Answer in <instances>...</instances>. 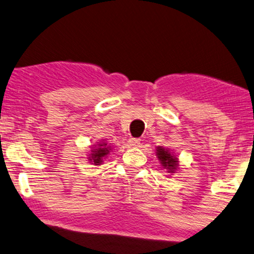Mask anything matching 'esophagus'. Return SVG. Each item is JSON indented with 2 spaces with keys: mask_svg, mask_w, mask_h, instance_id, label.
Returning a JSON list of instances; mask_svg holds the SVG:
<instances>
[{
  "mask_svg": "<svg viewBox=\"0 0 254 254\" xmlns=\"http://www.w3.org/2000/svg\"><path fill=\"white\" fill-rule=\"evenodd\" d=\"M128 143H130V146H132V147H138L140 144V139L131 138L130 140H128Z\"/></svg>",
  "mask_w": 254,
  "mask_h": 254,
  "instance_id": "34e87169",
  "label": "esophagus"
}]
</instances>
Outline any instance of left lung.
I'll return each instance as SVG.
<instances>
[{"label":"left lung","instance_id":"8db88e82","mask_svg":"<svg viewBox=\"0 0 254 254\" xmlns=\"http://www.w3.org/2000/svg\"><path fill=\"white\" fill-rule=\"evenodd\" d=\"M156 154L158 157L159 163L162 164L164 168H166L168 173H175L179 166V159L173 152L170 151V149L164 147H157Z\"/></svg>","mask_w":254,"mask_h":254}]
</instances>
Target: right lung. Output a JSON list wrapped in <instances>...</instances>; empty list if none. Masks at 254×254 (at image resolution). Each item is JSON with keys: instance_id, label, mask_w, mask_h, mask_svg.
I'll return each instance as SVG.
<instances>
[{"instance_id": "right-lung-1", "label": "right lung", "mask_w": 254, "mask_h": 254, "mask_svg": "<svg viewBox=\"0 0 254 254\" xmlns=\"http://www.w3.org/2000/svg\"><path fill=\"white\" fill-rule=\"evenodd\" d=\"M95 147L91 150L90 157H88L89 162L94 165H100L103 163V159L110 154L111 147L108 146L106 142H99L97 144H95Z\"/></svg>"}]
</instances>
